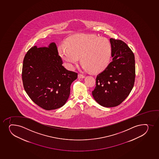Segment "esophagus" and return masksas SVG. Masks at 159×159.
I'll return each instance as SVG.
<instances>
[{"mask_svg":"<svg viewBox=\"0 0 159 159\" xmlns=\"http://www.w3.org/2000/svg\"><path fill=\"white\" fill-rule=\"evenodd\" d=\"M78 77L79 79H83L84 78V76L82 74H79Z\"/></svg>","mask_w":159,"mask_h":159,"instance_id":"obj_1","label":"esophagus"}]
</instances>
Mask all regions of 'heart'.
<instances>
[{
    "instance_id": "obj_1",
    "label": "heart",
    "mask_w": 159,
    "mask_h": 159,
    "mask_svg": "<svg viewBox=\"0 0 159 159\" xmlns=\"http://www.w3.org/2000/svg\"><path fill=\"white\" fill-rule=\"evenodd\" d=\"M58 51L69 68H74L81 57L84 70L98 72L104 70L109 64L112 46L110 42L104 38L80 34L69 40L68 47L65 45L59 47Z\"/></svg>"
}]
</instances>
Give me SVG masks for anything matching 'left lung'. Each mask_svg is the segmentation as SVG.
Instances as JSON below:
<instances>
[{
	"label": "left lung",
	"instance_id": "1",
	"mask_svg": "<svg viewBox=\"0 0 159 159\" xmlns=\"http://www.w3.org/2000/svg\"><path fill=\"white\" fill-rule=\"evenodd\" d=\"M112 61L96 78L92 92L97 102L107 107L119 105L129 95L135 80L134 55L128 45L120 40L110 39Z\"/></svg>",
	"mask_w": 159,
	"mask_h": 159
}]
</instances>
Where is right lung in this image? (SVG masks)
<instances>
[{"instance_id":"1","label":"right lung","mask_w":159,"mask_h":159,"mask_svg":"<svg viewBox=\"0 0 159 159\" xmlns=\"http://www.w3.org/2000/svg\"><path fill=\"white\" fill-rule=\"evenodd\" d=\"M56 44L34 46L26 53L22 70L24 89L34 102L46 110L61 107L70 95L78 74L65 68Z\"/></svg>"}]
</instances>
